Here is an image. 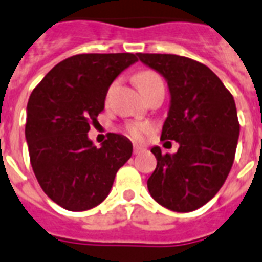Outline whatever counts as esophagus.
<instances>
[{
	"instance_id": "obj_1",
	"label": "esophagus",
	"mask_w": 262,
	"mask_h": 262,
	"mask_svg": "<svg viewBox=\"0 0 262 262\" xmlns=\"http://www.w3.org/2000/svg\"><path fill=\"white\" fill-rule=\"evenodd\" d=\"M144 149L141 147H139V145H135V147H133V154H135V155H139L140 152H143Z\"/></svg>"
}]
</instances>
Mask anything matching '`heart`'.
I'll use <instances>...</instances> for the list:
<instances>
[{
  "label": "heart",
  "mask_w": 262,
  "mask_h": 262,
  "mask_svg": "<svg viewBox=\"0 0 262 262\" xmlns=\"http://www.w3.org/2000/svg\"><path fill=\"white\" fill-rule=\"evenodd\" d=\"M135 83L141 91V94H144L148 88H151L154 84L162 83L160 76L154 71H141L135 75ZM152 130V126L147 122H133L126 125L125 132L130 136L132 139L141 140L145 135H148Z\"/></svg>",
  "instance_id": "b5f03b06"
}]
</instances>
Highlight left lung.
<instances>
[{"instance_id":"8db88e82","label":"left lung","mask_w":262,"mask_h":262,"mask_svg":"<svg viewBox=\"0 0 262 262\" xmlns=\"http://www.w3.org/2000/svg\"><path fill=\"white\" fill-rule=\"evenodd\" d=\"M137 55L167 80L171 104L160 140L179 144L174 155L152 148L158 164L148 190L167 209L195 211L220 190L234 163L239 137L235 102L204 63L175 54Z\"/></svg>"}]
</instances>
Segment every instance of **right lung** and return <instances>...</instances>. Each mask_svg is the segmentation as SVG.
<instances>
[{"label": "right lung", "instance_id": "obj_1", "mask_svg": "<svg viewBox=\"0 0 262 262\" xmlns=\"http://www.w3.org/2000/svg\"><path fill=\"white\" fill-rule=\"evenodd\" d=\"M137 61L132 53L77 54L63 59L34 88L26 139L42 190L68 211H87L106 199L115 174L130 159L126 137L108 133L102 147L88 140L115 77Z\"/></svg>", "mask_w": 262, "mask_h": 262}]
</instances>
